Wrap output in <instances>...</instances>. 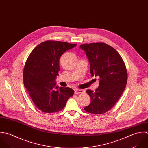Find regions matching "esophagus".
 Segmentation results:
<instances>
[{"instance_id": "esophagus-1", "label": "esophagus", "mask_w": 148, "mask_h": 148, "mask_svg": "<svg viewBox=\"0 0 148 148\" xmlns=\"http://www.w3.org/2000/svg\"><path fill=\"white\" fill-rule=\"evenodd\" d=\"M84 92V91L82 90H79V89L75 90V94H83Z\"/></svg>"}]
</instances>
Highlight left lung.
I'll use <instances>...</instances> for the list:
<instances>
[{"mask_svg": "<svg viewBox=\"0 0 148 148\" xmlns=\"http://www.w3.org/2000/svg\"><path fill=\"white\" fill-rule=\"evenodd\" d=\"M90 63L92 76L100 77L95 92L88 90L91 103L84 108L86 112L101 114L110 110L123 94L127 82L125 64L112 47L103 42L82 44Z\"/></svg>", "mask_w": 148, "mask_h": 148, "instance_id": "1", "label": "left lung"}]
</instances>
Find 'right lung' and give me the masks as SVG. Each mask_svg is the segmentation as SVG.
Instances as JSON below:
<instances>
[{
	"label": "right lung",
	"instance_id": "right-lung-1",
	"mask_svg": "<svg viewBox=\"0 0 148 148\" xmlns=\"http://www.w3.org/2000/svg\"><path fill=\"white\" fill-rule=\"evenodd\" d=\"M75 44L47 41L38 45L28 57L23 73L25 87L36 107L45 113L62 110L74 91L69 87H56L60 71L59 60Z\"/></svg>",
	"mask_w": 148,
	"mask_h": 148
}]
</instances>
